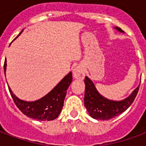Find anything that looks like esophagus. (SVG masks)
<instances>
[{
	"label": "esophagus",
	"mask_w": 146,
	"mask_h": 146,
	"mask_svg": "<svg viewBox=\"0 0 146 146\" xmlns=\"http://www.w3.org/2000/svg\"><path fill=\"white\" fill-rule=\"evenodd\" d=\"M73 74L74 78L80 80H83L84 78V76H85L84 70V69L80 66H76L73 69Z\"/></svg>",
	"instance_id": "esophagus-1"
}]
</instances>
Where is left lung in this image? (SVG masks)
<instances>
[{
    "instance_id": "left-lung-1",
    "label": "left lung",
    "mask_w": 146,
    "mask_h": 146,
    "mask_svg": "<svg viewBox=\"0 0 146 146\" xmlns=\"http://www.w3.org/2000/svg\"><path fill=\"white\" fill-rule=\"evenodd\" d=\"M114 28L120 33H124L119 27ZM84 84V106L92 118L100 120L112 119L126 111L133 103L139 89L138 85L128 97L120 101H115L102 96L95 88L93 81L88 76H85Z\"/></svg>"
}]
</instances>
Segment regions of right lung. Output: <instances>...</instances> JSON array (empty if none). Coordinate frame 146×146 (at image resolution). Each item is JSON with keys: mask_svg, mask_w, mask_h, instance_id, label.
Masks as SVG:
<instances>
[{"mask_svg": "<svg viewBox=\"0 0 146 146\" xmlns=\"http://www.w3.org/2000/svg\"><path fill=\"white\" fill-rule=\"evenodd\" d=\"M23 30H22L17 37L20 35ZM16 37V38H17ZM15 38V39H16ZM7 69V61L5 60L4 65L5 75L6 74ZM72 72H70L64 76L62 80L51 92L44 95L38 100L33 102H27L19 98L12 92L8 86V89L14 102L17 106L22 113L26 116L33 119L45 121V120H53L56 119L60 114L62 109L63 107L64 99L66 95V91L72 83Z\"/></svg>", "mask_w": 146, "mask_h": 146, "instance_id": "1", "label": "right lung"}]
</instances>
